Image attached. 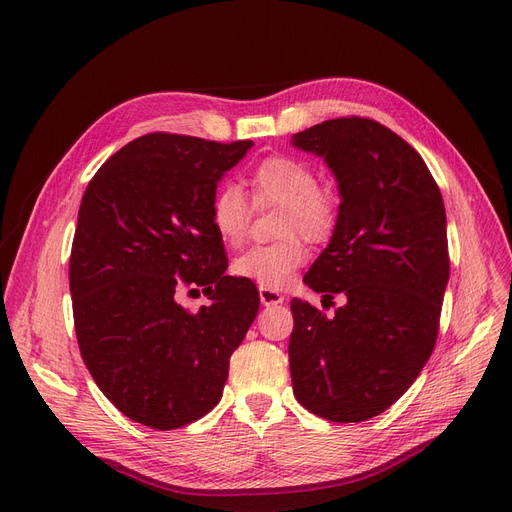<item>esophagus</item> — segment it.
Returning <instances> with one entry per match:
<instances>
[{"instance_id": "esophagus-1", "label": "esophagus", "mask_w": 512, "mask_h": 512, "mask_svg": "<svg viewBox=\"0 0 512 512\" xmlns=\"http://www.w3.org/2000/svg\"><path fill=\"white\" fill-rule=\"evenodd\" d=\"M258 294H260L262 306H277V304H281V302L285 300V298L279 294V291L269 289V287H260Z\"/></svg>"}]
</instances>
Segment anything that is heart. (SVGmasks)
Returning <instances> with one entry per match:
<instances>
[{
    "label": "heart",
    "mask_w": 512,
    "mask_h": 512,
    "mask_svg": "<svg viewBox=\"0 0 512 512\" xmlns=\"http://www.w3.org/2000/svg\"><path fill=\"white\" fill-rule=\"evenodd\" d=\"M252 196L258 206L283 204L279 233L285 239L269 246H254L233 260V273L260 287L281 289L289 285L298 266L308 258L304 241L325 239L335 225V206L329 193L319 189L312 166L294 156H271L262 160L250 175ZM250 204L246 193L235 183L216 191L212 200V225L229 246H239L250 227Z\"/></svg>",
    "instance_id": "1"
}]
</instances>
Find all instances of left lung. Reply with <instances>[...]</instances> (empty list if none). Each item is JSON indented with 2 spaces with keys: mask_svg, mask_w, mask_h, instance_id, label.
Wrapping results in <instances>:
<instances>
[{
  "mask_svg": "<svg viewBox=\"0 0 512 512\" xmlns=\"http://www.w3.org/2000/svg\"><path fill=\"white\" fill-rule=\"evenodd\" d=\"M291 143L327 162L342 198L304 283L346 296L333 316L291 300V383L314 415L360 423L392 406L433 352L450 277L444 200L419 152L371 118L325 120Z\"/></svg>",
  "mask_w": 512,
  "mask_h": 512,
  "instance_id": "obj_1",
  "label": "left lung"
}]
</instances>
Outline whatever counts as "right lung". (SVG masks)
I'll list each match as a JSON object with an SVG mask.
<instances>
[{
    "label": "right lung",
    "mask_w": 512,
    "mask_h": 512,
    "mask_svg": "<svg viewBox=\"0 0 512 512\" xmlns=\"http://www.w3.org/2000/svg\"><path fill=\"white\" fill-rule=\"evenodd\" d=\"M252 145L150 133L106 160L85 189L68 269L79 350L135 423L168 431L208 415L256 319L258 289L225 273L210 216L218 181ZM183 284H202L211 306L183 309Z\"/></svg>",
    "instance_id": "right-lung-1"
}]
</instances>
